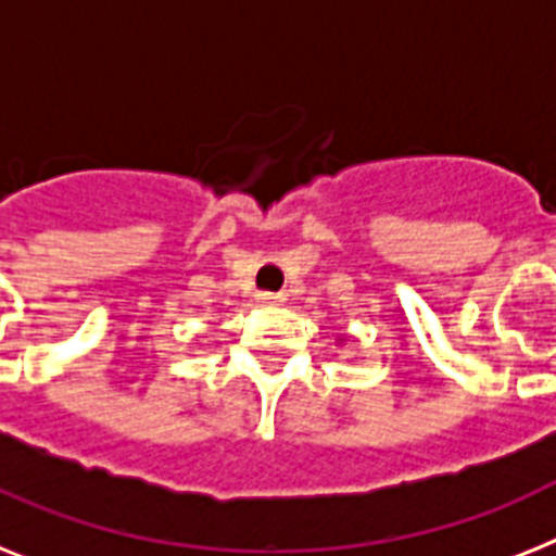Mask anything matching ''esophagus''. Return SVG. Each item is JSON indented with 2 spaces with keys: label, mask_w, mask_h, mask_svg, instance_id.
Wrapping results in <instances>:
<instances>
[{
  "label": "esophagus",
  "mask_w": 556,
  "mask_h": 556,
  "mask_svg": "<svg viewBox=\"0 0 556 556\" xmlns=\"http://www.w3.org/2000/svg\"><path fill=\"white\" fill-rule=\"evenodd\" d=\"M258 301L264 306H278V304H283V295L281 292H261Z\"/></svg>",
  "instance_id": "1"
}]
</instances>
